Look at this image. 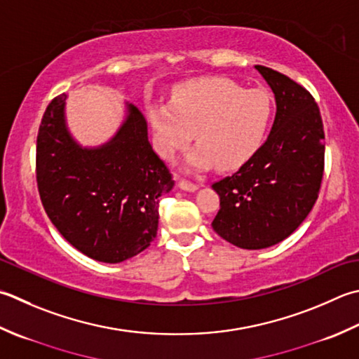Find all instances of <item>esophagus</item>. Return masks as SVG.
I'll return each mask as SVG.
<instances>
[{
  "label": "esophagus",
  "mask_w": 359,
  "mask_h": 359,
  "mask_svg": "<svg viewBox=\"0 0 359 359\" xmlns=\"http://www.w3.org/2000/svg\"><path fill=\"white\" fill-rule=\"evenodd\" d=\"M179 187L182 189H185V191H196V189L199 188V185L193 184V182H189L187 179H179Z\"/></svg>",
  "instance_id": "obj_1"
}]
</instances>
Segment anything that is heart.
<instances>
[{
	"mask_svg": "<svg viewBox=\"0 0 359 359\" xmlns=\"http://www.w3.org/2000/svg\"><path fill=\"white\" fill-rule=\"evenodd\" d=\"M158 152L172 158L196 132L198 146L188 168L235 170L255 156L268 135L272 96L263 88L244 90L227 77H205L174 90L171 102L147 109Z\"/></svg>",
	"mask_w": 359,
	"mask_h": 359,
	"instance_id": "1",
	"label": "heart"
}]
</instances>
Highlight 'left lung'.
I'll return each instance as SVG.
<instances>
[{
	"label": "left lung",
	"mask_w": 359,
	"mask_h": 359,
	"mask_svg": "<svg viewBox=\"0 0 359 359\" xmlns=\"http://www.w3.org/2000/svg\"><path fill=\"white\" fill-rule=\"evenodd\" d=\"M255 68L276 95V121L255 156L212 185L219 194L213 230L249 250L283 241L304 222L318 201L325 165L324 124L313 95L276 69Z\"/></svg>",
	"instance_id": "obj_1"
}]
</instances>
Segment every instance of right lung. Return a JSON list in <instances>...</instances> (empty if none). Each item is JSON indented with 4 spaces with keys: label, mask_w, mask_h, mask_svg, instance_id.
Instances as JSON below:
<instances>
[{
    "label": "right lung",
    "mask_w": 359,
    "mask_h": 359,
    "mask_svg": "<svg viewBox=\"0 0 359 359\" xmlns=\"http://www.w3.org/2000/svg\"><path fill=\"white\" fill-rule=\"evenodd\" d=\"M67 95L55 96L41 118L35 177L43 208L60 235L83 255L121 263L157 236L158 199L174 187L147 140V124L135 105L115 138L82 149L63 116Z\"/></svg>",
    "instance_id": "obj_1"
}]
</instances>
